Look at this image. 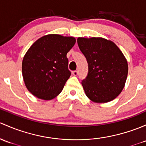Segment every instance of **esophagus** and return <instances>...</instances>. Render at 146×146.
<instances>
[{
	"instance_id": "1",
	"label": "esophagus",
	"mask_w": 146,
	"mask_h": 146,
	"mask_svg": "<svg viewBox=\"0 0 146 146\" xmlns=\"http://www.w3.org/2000/svg\"><path fill=\"white\" fill-rule=\"evenodd\" d=\"M73 74L75 76H78V70H74V71H73Z\"/></svg>"
}]
</instances>
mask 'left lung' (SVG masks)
<instances>
[{"mask_svg":"<svg viewBox=\"0 0 146 146\" xmlns=\"http://www.w3.org/2000/svg\"><path fill=\"white\" fill-rule=\"evenodd\" d=\"M80 50L88 64V74L82 80L86 95L95 103L113 100L125 87L128 64L113 42L103 38H78Z\"/></svg>","mask_w":146,"mask_h":146,"instance_id":"8db88e82","label":"left lung"}]
</instances>
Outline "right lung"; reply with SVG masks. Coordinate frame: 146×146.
I'll list each match as a JSON object with an SVG mask.
<instances>
[{
	"label": "right lung",
	"mask_w": 146,
	"mask_h": 146,
	"mask_svg": "<svg viewBox=\"0 0 146 146\" xmlns=\"http://www.w3.org/2000/svg\"><path fill=\"white\" fill-rule=\"evenodd\" d=\"M75 43L73 37L50 34L31 46L23 59L22 76L32 94L51 100L61 93L71 74L66 54Z\"/></svg>",
	"instance_id": "add662e5"
}]
</instances>
